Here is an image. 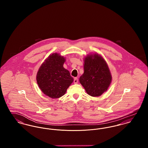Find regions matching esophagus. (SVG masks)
<instances>
[{
    "label": "esophagus",
    "mask_w": 148,
    "mask_h": 148,
    "mask_svg": "<svg viewBox=\"0 0 148 148\" xmlns=\"http://www.w3.org/2000/svg\"><path fill=\"white\" fill-rule=\"evenodd\" d=\"M77 83H78V79H77V77H75L74 79V83L76 84H77Z\"/></svg>",
    "instance_id": "obj_1"
}]
</instances>
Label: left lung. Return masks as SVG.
Segmentation results:
<instances>
[{"label":"left lung","mask_w":148,"mask_h":148,"mask_svg":"<svg viewBox=\"0 0 148 148\" xmlns=\"http://www.w3.org/2000/svg\"><path fill=\"white\" fill-rule=\"evenodd\" d=\"M84 73L79 82L92 97H99L112 82V75L104 58L98 53L88 55L84 59Z\"/></svg>","instance_id":"left-lung-1"}]
</instances>
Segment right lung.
<instances>
[{"label": "right lung", "instance_id": "right-lung-1", "mask_svg": "<svg viewBox=\"0 0 148 148\" xmlns=\"http://www.w3.org/2000/svg\"><path fill=\"white\" fill-rule=\"evenodd\" d=\"M65 59L59 54L48 56L39 68L36 82L42 92L51 98H60L73 82L69 71L63 67Z\"/></svg>", "mask_w": 148, "mask_h": 148}]
</instances>
